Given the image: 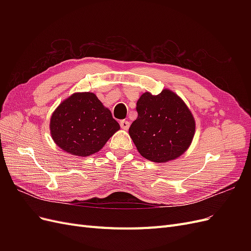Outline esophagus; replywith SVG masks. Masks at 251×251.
I'll return each mask as SVG.
<instances>
[{
	"mask_svg": "<svg viewBox=\"0 0 251 251\" xmlns=\"http://www.w3.org/2000/svg\"><path fill=\"white\" fill-rule=\"evenodd\" d=\"M120 126H121V128H123V130H127L128 127H130V123H128L127 120H121L120 121Z\"/></svg>",
	"mask_w": 251,
	"mask_h": 251,
	"instance_id": "1",
	"label": "esophagus"
}]
</instances>
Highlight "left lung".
<instances>
[{"label":"left lung","mask_w":251,"mask_h":251,"mask_svg":"<svg viewBox=\"0 0 251 251\" xmlns=\"http://www.w3.org/2000/svg\"><path fill=\"white\" fill-rule=\"evenodd\" d=\"M136 110L138 116L128 134L142 157L162 163L185 153L195 136L196 123L181 97L169 89L158 95L146 92Z\"/></svg>","instance_id":"left-lung-1"}]
</instances>
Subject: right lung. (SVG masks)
<instances>
[{
	"label": "right lung",
	"instance_id": "1",
	"mask_svg": "<svg viewBox=\"0 0 251 251\" xmlns=\"http://www.w3.org/2000/svg\"><path fill=\"white\" fill-rule=\"evenodd\" d=\"M120 128L111 111L92 92L73 93L50 118V134L63 151L87 157L100 151Z\"/></svg>",
	"mask_w": 251,
	"mask_h": 251
}]
</instances>
